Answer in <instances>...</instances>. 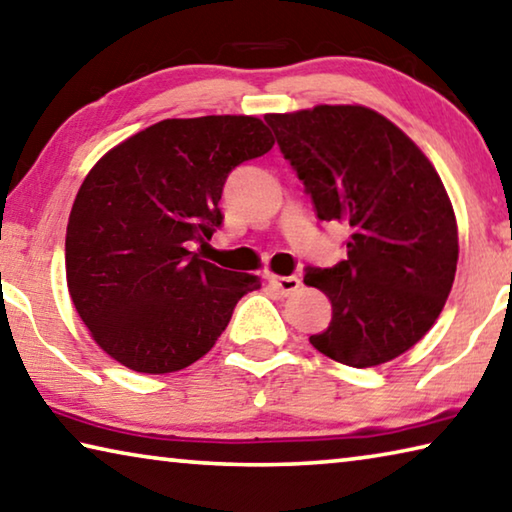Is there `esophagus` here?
I'll list each match as a JSON object with an SVG mask.
<instances>
[{"mask_svg":"<svg viewBox=\"0 0 512 512\" xmlns=\"http://www.w3.org/2000/svg\"><path fill=\"white\" fill-rule=\"evenodd\" d=\"M267 281H270V286L279 290L283 297L295 295V292H297L299 286H301V279H299V276H295V274H292V276H276V274H270V276H267Z\"/></svg>","mask_w":512,"mask_h":512,"instance_id":"1","label":"esophagus"}]
</instances>
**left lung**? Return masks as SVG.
I'll list each match as a JSON object with an SVG mask.
<instances>
[{
	"instance_id": "left-lung-1",
	"label": "left lung",
	"mask_w": 512,
	"mask_h": 512,
	"mask_svg": "<svg viewBox=\"0 0 512 512\" xmlns=\"http://www.w3.org/2000/svg\"><path fill=\"white\" fill-rule=\"evenodd\" d=\"M265 122L315 215L349 226L345 261L306 267L304 283L333 308L311 345L349 367L388 363L424 338L454 286L458 229L438 172L372 108L315 106Z\"/></svg>"
}]
</instances>
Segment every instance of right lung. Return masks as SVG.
I'll return each mask as SVG.
<instances>
[{
	"instance_id": "obj_1",
	"label": "right lung",
	"mask_w": 512,
	"mask_h": 512,
	"mask_svg": "<svg viewBox=\"0 0 512 512\" xmlns=\"http://www.w3.org/2000/svg\"><path fill=\"white\" fill-rule=\"evenodd\" d=\"M249 115L163 120L113 147L83 179L65 236L67 288L92 338L142 374L179 372L211 351L254 274L190 251L222 224L231 170L267 154Z\"/></svg>"
}]
</instances>
